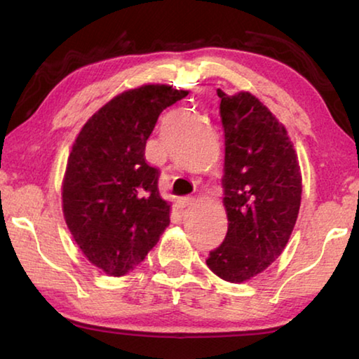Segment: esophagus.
I'll return each mask as SVG.
<instances>
[{"instance_id": "esophagus-1", "label": "esophagus", "mask_w": 359, "mask_h": 359, "mask_svg": "<svg viewBox=\"0 0 359 359\" xmlns=\"http://www.w3.org/2000/svg\"><path fill=\"white\" fill-rule=\"evenodd\" d=\"M193 203H194V198H191V196H185V198H180V199H179V204H180L182 209L190 208V205H191Z\"/></svg>"}]
</instances>
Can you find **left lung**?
Segmentation results:
<instances>
[{
	"instance_id": "1",
	"label": "left lung",
	"mask_w": 359,
	"mask_h": 359,
	"mask_svg": "<svg viewBox=\"0 0 359 359\" xmlns=\"http://www.w3.org/2000/svg\"><path fill=\"white\" fill-rule=\"evenodd\" d=\"M220 96L224 130V208L228 233L205 263L241 283L280 257L301 205L302 179L285 126L253 95Z\"/></svg>"
}]
</instances>
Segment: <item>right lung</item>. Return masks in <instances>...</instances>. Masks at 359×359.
I'll list each match as a JSON object with an SVG mask.
<instances>
[{"instance_id": "add662e5", "label": "right lung", "mask_w": 359, "mask_h": 359, "mask_svg": "<svg viewBox=\"0 0 359 359\" xmlns=\"http://www.w3.org/2000/svg\"><path fill=\"white\" fill-rule=\"evenodd\" d=\"M185 90L142 85L115 96L79 133L63 179V214L90 263L109 276L136 269L169 224L160 169L145 161V144L163 109Z\"/></svg>"}]
</instances>
